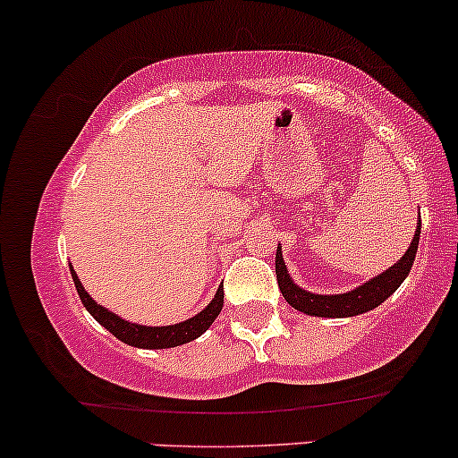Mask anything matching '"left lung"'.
<instances>
[{
	"label": "left lung",
	"instance_id": "left-lung-1",
	"mask_svg": "<svg viewBox=\"0 0 458 458\" xmlns=\"http://www.w3.org/2000/svg\"><path fill=\"white\" fill-rule=\"evenodd\" d=\"M420 228H422V219H418V228L411 239V245L404 251L403 259L396 265L390 267L387 271H383L381 276L372 277L366 284H361L360 288L343 293V295H314V293L303 291L299 288L293 277L288 276L286 262L282 259V247H277L276 251V276H277V286H280L284 299L291 303L293 308L299 312L310 314V317H327V318H343V317H357V314H364L368 310L379 308L392 293H396V288L404 282V277L411 271V265L415 260V251H418L420 243Z\"/></svg>",
	"mask_w": 458,
	"mask_h": 458
}]
</instances>
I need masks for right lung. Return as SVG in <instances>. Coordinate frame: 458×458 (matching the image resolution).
<instances>
[{
  "label": "right lung",
  "instance_id": "1",
  "mask_svg": "<svg viewBox=\"0 0 458 458\" xmlns=\"http://www.w3.org/2000/svg\"><path fill=\"white\" fill-rule=\"evenodd\" d=\"M72 282H75V288L79 293V299H81L83 308L92 314L98 323L103 325L105 329L112 331L118 340H123L124 344L138 346V349H172V346L191 343V340L199 338L208 327L213 325V320L219 317L224 308V286L217 288L213 301L208 303L202 312L196 314V317L182 320V323L176 325H163V327H148V325H138L129 323V320L120 318L118 314L109 312L107 308L98 306L94 299L88 295L86 288L79 282L75 269L71 267Z\"/></svg>",
  "mask_w": 458,
  "mask_h": 458
}]
</instances>
